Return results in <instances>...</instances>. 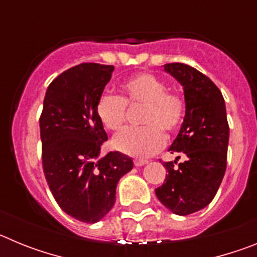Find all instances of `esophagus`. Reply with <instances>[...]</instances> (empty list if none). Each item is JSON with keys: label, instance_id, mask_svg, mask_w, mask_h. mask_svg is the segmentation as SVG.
Returning a JSON list of instances; mask_svg holds the SVG:
<instances>
[{"label": "esophagus", "instance_id": "1", "mask_svg": "<svg viewBox=\"0 0 257 257\" xmlns=\"http://www.w3.org/2000/svg\"><path fill=\"white\" fill-rule=\"evenodd\" d=\"M134 163H135V166H144L148 163V161L147 160H140V158H136L135 161H134Z\"/></svg>", "mask_w": 257, "mask_h": 257}]
</instances>
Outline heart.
<instances>
[{
  "label": "heart",
  "instance_id": "b5f03b06",
  "mask_svg": "<svg viewBox=\"0 0 257 257\" xmlns=\"http://www.w3.org/2000/svg\"><path fill=\"white\" fill-rule=\"evenodd\" d=\"M122 96L103 92L97 97L96 114L108 130H119L126 121L127 105H143L140 122L113 138L117 151L133 157H149L165 144V134L179 131L187 114V103L180 94L167 90L162 79L152 73H138L121 85Z\"/></svg>",
  "mask_w": 257,
  "mask_h": 257
}]
</instances>
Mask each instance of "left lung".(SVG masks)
Listing matches in <instances>:
<instances>
[{"instance_id": "obj_1", "label": "left lung", "mask_w": 257, "mask_h": 257, "mask_svg": "<svg viewBox=\"0 0 257 257\" xmlns=\"http://www.w3.org/2000/svg\"><path fill=\"white\" fill-rule=\"evenodd\" d=\"M163 67L181 83L187 103L180 133L169 151L184 153L187 160L178 167L176 161L163 162L167 174L156 196L170 211L185 216L205 208L219 189L226 170L229 124L221 91L207 76L183 63Z\"/></svg>"}]
</instances>
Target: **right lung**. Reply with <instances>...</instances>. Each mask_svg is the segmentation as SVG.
<instances>
[{"label": "right lung", "mask_w": 257, "mask_h": 257, "mask_svg": "<svg viewBox=\"0 0 257 257\" xmlns=\"http://www.w3.org/2000/svg\"><path fill=\"white\" fill-rule=\"evenodd\" d=\"M113 70V65L82 63L59 74L47 87L40 117L47 185L61 210L87 224L112 210L118 181L134 167L119 152L99 157L108 135L96 101Z\"/></svg>", "instance_id": "add662e5"}]
</instances>
